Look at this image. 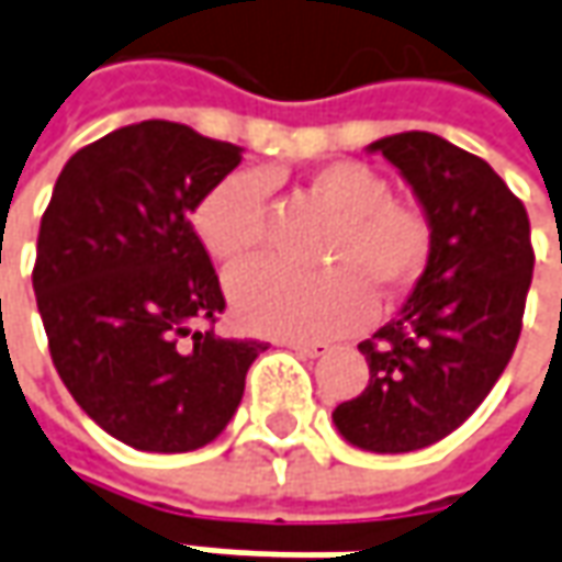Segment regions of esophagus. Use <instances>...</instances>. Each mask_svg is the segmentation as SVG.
Returning <instances> with one entry per match:
<instances>
[{"label": "esophagus", "instance_id": "esophagus-1", "mask_svg": "<svg viewBox=\"0 0 562 562\" xmlns=\"http://www.w3.org/2000/svg\"><path fill=\"white\" fill-rule=\"evenodd\" d=\"M299 358H323V355H329L333 351V345L329 341H285Z\"/></svg>", "mask_w": 562, "mask_h": 562}]
</instances>
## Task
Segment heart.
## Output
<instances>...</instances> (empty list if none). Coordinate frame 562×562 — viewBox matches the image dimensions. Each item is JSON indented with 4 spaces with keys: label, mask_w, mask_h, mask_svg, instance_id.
<instances>
[{
    "label": "heart",
    "mask_w": 562,
    "mask_h": 562,
    "mask_svg": "<svg viewBox=\"0 0 562 562\" xmlns=\"http://www.w3.org/2000/svg\"><path fill=\"white\" fill-rule=\"evenodd\" d=\"M307 192L336 226L323 248L326 273L301 277L273 263L233 273L226 289L243 326L277 339H326L360 329L376 311L373 289L395 295L426 270L432 255L429 221L392 202V186L373 167L333 161L307 177ZM267 214V177L233 170L204 192L192 226L214 261L236 267L258 255Z\"/></svg>",
    "instance_id": "b5f03b06"
}]
</instances>
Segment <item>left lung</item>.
<instances>
[{
	"instance_id": "8db88e82",
	"label": "left lung",
	"mask_w": 562,
	"mask_h": 562,
	"mask_svg": "<svg viewBox=\"0 0 562 562\" xmlns=\"http://www.w3.org/2000/svg\"><path fill=\"white\" fill-rule=\"evenodd\" d=\"M370 151L411 183L432 255L401 314L358 345L370 382L333 423L355 448L407 454L451 436L510 363L535 251L526 207L488 161L419 130Z\"/></svg>"
}]
</instances>
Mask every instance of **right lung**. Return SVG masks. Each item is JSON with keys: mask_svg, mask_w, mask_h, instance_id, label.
Instances as JSON below:
<instances>
[{"mask_svg": "<svg viewBox=\"0 0 562 562\" xmlns=\"http://www.w3.org/2000/svg\"><path fill=\"white\" fill-rule=\"evenodd\" d=\"M243 148L143 121L70 155L40 223L33 292L74 401L136 451L204 448L263 341L221 339V280L192 229Z\"/></svg>", "mask_w": 562, "mask_h": 562, "instance_id": "1", "label": "right lung"}]
</instances>
